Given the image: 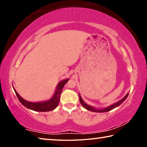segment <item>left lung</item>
I'll list each match as a JSON object with an SVG mask.
<instances>
[{
    "label": "left lung",
    "instance_id": "left-lung-1",
    "mask_svg": "<svg viewBox=\"0 0 147 147\" xmlns=\"http://www.w3.org/2000/svg\"><path fill=\"white\" fill-rule=\"evenodd\" d=\"M128 94H129L128 93L126 94V95L125 96H124V97L123 99H121V100H119V101L117 102V103L114 104H113V105H111V106H110L108 107V108H104V109H95V108H93V107H91V106H90L88 105V104H86L85 102H84L82 99L81 96H80V95H79V97H80V103H81L82 105V106L84 107V108H85L86 109H88V110L91 111H94V112H107V111H111V109H114L115 108H117V107L119 106V105H121V104L122 103H123L124 100H126V98L128 97Z\"/></svg>",
    "mask_w": 147,
    "mask_h": 147
}]
</instances>
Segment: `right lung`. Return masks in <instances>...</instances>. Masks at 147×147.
I'll use <instances>...</instances> for the list:
<instances>
[{"label":"right lung","mask_w":147,"mask_h":147,"mask_svg":"<svg viewBox=\"0 0 147 147\" xmlns=\"http://www.w3.org/2000/svg\"><path fill=\"white\" fill-rule=\"evenodd\" d=\"M69 79L65 80L60 82L57 87L56 91L55 92V94L53 96V97L52 98L51 100L48 101L43 102H30L26 101L24 100L23 98H21V96L19 95V94L17 93V92L15 90V93H16V95L18 98L19 100L24 106H25L26 108L32 109V110L36 111H42V112H45V111H49L53 110L54 109H55L57 106H58L59 102V98H60V94L61 92L63 89L64 85L65 84Z\"/></svg>","instance_id":"obj_1"}]
</instances>
